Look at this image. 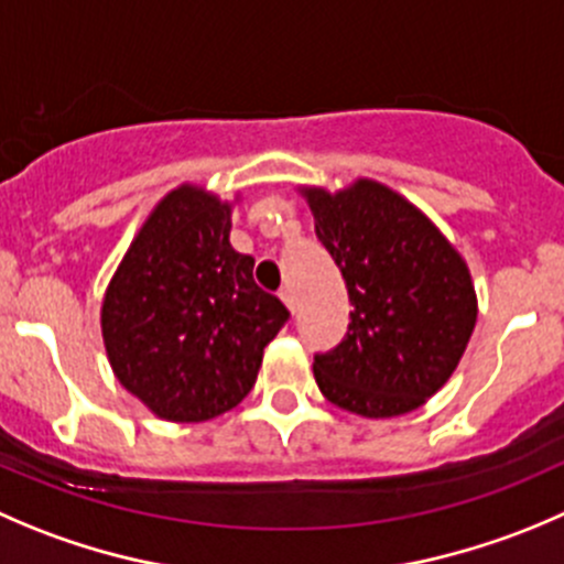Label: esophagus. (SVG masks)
<instances>
[{"label":"esophagus","mask_w":564,"mask_h":564,"mask_svg":"<svg viewBox=\"0 0 564 564\" xmlns=\"http://www.w3.org/2000/svg\"><path fill=\"white\" fill-rule=\"evenodd\" d=\"M281 300H283V305H286L289 311H294V292H292V286H283L281 289Z\"/></svg>","instance_id":"obj_1"}]
</instances>
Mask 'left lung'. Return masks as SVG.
<instances>
[{
  "label": "left lung",
  "instance_id": "obj_1",
  "mask_svg": "<svg viewBox=\"0 0 564 564\" xmlns=\"http://www.w3.org/2000/svg\"><path fill=\"white\" fill-rule=\"evenodd\" d=\"M300 193L352 305L341 344L314 355L316 386L327 402L366 419L421 408L457 369L477 325L468 264L386 184L358 178L338 193Z\"/></svg>",
  "mask_w": 564,
  "mask_h": 564
}]
</instances>
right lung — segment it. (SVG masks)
<instances>
[{"instance_id":"add662e5","label":"right lung","mask_w":564,"mask_h":564,"mask_svg":"<svg viewBox=\"0 0 564 564\" xmlns=\"http://www.w3.org/2000/svg\"><path fill=\"white\" fill-rule=\"evenodd\" d=\"M228 200L195 184L167 193L131 239L101 303L109 366L165 421L237 408L289 311L237 253Z\"/></svg>"}]
</instances>
